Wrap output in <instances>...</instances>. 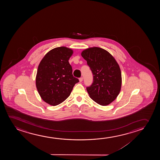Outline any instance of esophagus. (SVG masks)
I'll return each instance as SVG.
<instances>
[{
	"mask_svg": "<svg viewBox=\"0 0 160 160\" xmlns=\"http://www.w3.org/2000/svg\"><path fill=\"white\" fill-rule=\"evenodd\" d=\"M82 81H83V78H79V81H80V82H82Z\"/></svg>",
	"mask_w": 160,
	"mask_h": 160,
	"instance_id": "obj_1",
	"label": "esophagus"
}]
</instances>
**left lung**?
<instances>
[{
	"instance_id": "1",
	"label": "left lung",
	"mask_w": 160,
	"mask_h": 160,
	"mask_svg": "<svg viewBox=\"0 0 160 160\" xmlns=\"http://www.w3.org/2000/svg\"><path fill=\"white\" fill-rule=\"evenodd\" d=\"M81 55L93 75V83L86 88L90 98L99 105H109L115 100L121 88L118 64L109 52L98 47L86 48Z\"/></svg>"
}]
</instances>
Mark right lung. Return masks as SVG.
Returning <instances> with one entry per match:
<instances>
[{
    "label": "right lung",
    "mask_w": 160,
    "mask_h": 160,
    "mask_svg": "<svg viewBox=\"0 0 160 160\" xmlns=\"http://www.w3.org/2000/svg\"><path fill=\"white\" fill-rule=\"evenodd\" d=\"M72 49L64 46L53 48L44 56L38 68L35 84L42 99L52 106L70 96L79 80L73 77L69 59Z\"/></svg>",
    "instance_id": "right-lung-1"
}]
</instances>
